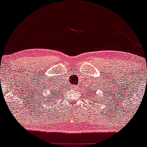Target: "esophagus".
<instances>
[{
    "mask_svg": "<svg viewBox=\"0 0 147 147\" xmlns=\"http://www.w3.org/2000/svg\"><path fill=\"white\" fill-rule=\"evenodd\" d=\"M72 90H75V87H72Z\"/></svg>",
    "mask_w": 147,
    "mask_h": 147,
    "instance_id": "obj_1",
    "label": "esophagus"
}]
</instances>
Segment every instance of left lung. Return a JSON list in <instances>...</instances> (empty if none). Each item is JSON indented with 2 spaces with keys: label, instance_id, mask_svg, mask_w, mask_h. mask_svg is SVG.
Returning a JSON list of instances; mask_svg holds the SVG:
<instances>
[{
  "label": "left lung",
  "instance_id": "obj_1",
  "mask_svg": "<svg viewBox=\"0 0 147 147\" xmlns=\"http://www.w3.org/2000/svg\"><path fill=\"white\" fill-rule=\"evenodd\" d=\"M91 94H91V97H92V94H93V97H94V94L92 92H91ZM96 98H97V100H98V97H96Z\"/></svg>",
  "mask_w": 147,
  "mask_h": 147
}]
</instances>
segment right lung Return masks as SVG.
<instances>
[{
    "instance_id": "1",
    "label": "right lung",
    "mask_w": 147,
    "mask_h": 147,
    "mask_svg": "<svg viewBox=\"0 0 147 147\" xmlns=\"http://www.w3.org/2000/svg\"><path fill=\"white\" fill-rule=\"evenodd\" d=\"M51 93H53V92H51Z\"/></svg>"
}]
</instances>
